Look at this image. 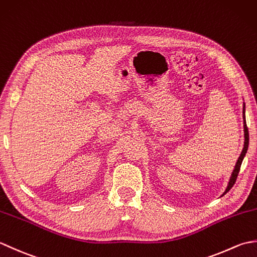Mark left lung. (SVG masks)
Returning a JSON list of instances; mask_svg holds the SVG:
<instances>
[{"label":"left lung","mask_w":257,"mask_h":257,"mask_svg":"<svg viewBox=\"0 0 257 257\" xmlns=\"http://www.w3.org/2000/svg\"><path fill=\"white\" fill-rule=\"evenodd\" d=\"M243 119H244V138H245V139H244V148H243V150H242V152H241V155H239V157H238V159H237V161H236L235 167H234V170H233V172H232V176H231V178H230V181H228V184H227V187H226V189H225V191H224V193H223L222 195L226 194V193L228 192V191H230V190L232 189L234 183H235L236 178H237L238 172H239V169H241L242 161H243L244 157H245V155H246V152H247L248 140H249V138H248V129H247V125H246V120H245V103L243 105Z\"/></svg>","instance_id":"left-lung-1"}]
</instances>
